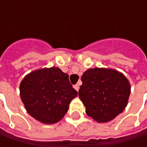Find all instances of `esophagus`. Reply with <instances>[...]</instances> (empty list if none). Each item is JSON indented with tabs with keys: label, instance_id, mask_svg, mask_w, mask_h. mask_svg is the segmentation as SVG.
<instances>
[{
	"label": "esophagus",
	"instance_id": "1",
	"mask_svg": "<svg viewBox=\"0 0 147 147\" xmlns=\"http://www.w3.org/2000/svg\"><path fill=\"white\" fill-rule=\"evenodd\" d=\"M74 88H75V90L78 91V90H79V84H78V83H77V84L74 85Z\"/></svg>",
	"mask_w": 147,
	"mask_h": 147
}]
</instances>
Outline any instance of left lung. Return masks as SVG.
<instances>
[{
	"label": "left lung",
	"mask_w": 147,
	"mask_h": 147,
	"mask_svg": "<svg viewBox=\"0 0 147 147\" xmlns=\"http://www.w3.org/2000/svg\"><path fill=\"white\" fill-rule=\"evenodd\" d=\"M78 96L86 113L98 123H106L122 113L127 104L130 84L118 71L90 69L82 75Z\"/></svg>",
	"instance_id": "1"
}]
</instances>
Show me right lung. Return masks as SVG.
Instances as JSON below:
<instances>
[{
    "instance_id": "add662e5",
    "label": "right lung",
    "mask_w": 147,
    "mask_h": 147,
    "mask_svg": "<svg viewBox=\"0 0 147 147\" xmlns=\"http://www.w3.org/2000/svg\"><path fill=\"white\" fill-rule=\"evenodd\" d=\"M20 96L32 117L43 123L52 124L65 116L78 92L67 74L52 67L28 74L20 84Z\"/></svg>"
}]
</instances>
